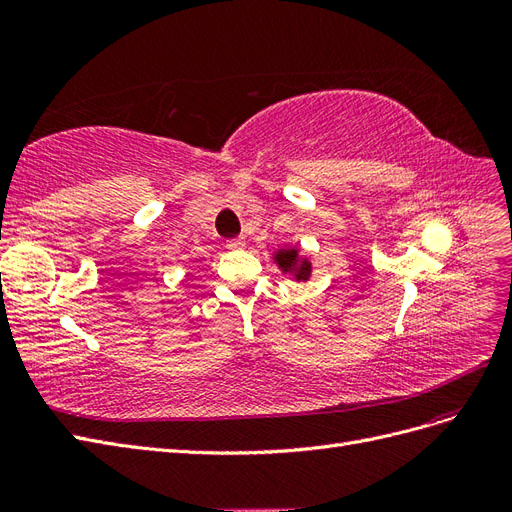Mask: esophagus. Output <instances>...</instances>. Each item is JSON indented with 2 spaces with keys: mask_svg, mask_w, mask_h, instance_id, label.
<instances>
[{
  "mask_svg": "<svg viewBox=\"0 0 512 512\" xmlns=\"http://www.w3.org/2000/svg\"><path fill=\"white\" fill-rule=\"evenodd\" d=\"M226 247H228V250H243L245 241L243 239H230V241H226Z\"/></svg>",
  "mask_w": 512,
  "mask_h": 512,
  "instance_id": "obj_1",
  "label": "esophagus"
}]
</instances>
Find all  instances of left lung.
I'll return each mask as SVG.
<instances>
[{"label":"left lung","mask_w":512,"mask_h":512,"mask_svg":"<svg viewBox=\"0 0 512 512\" xmlns=\"http://www.w3.org/2000/svg\"><path fill=\"white\" fill-rule=\"evenodd\" d=\"M273 260L277 262L284 273L292 275L297 282H307L312 275V262L307 258H301L299 247H288V250H277Z\"/></svg>","instance_id":"left-lung-1"}]
</instances>
